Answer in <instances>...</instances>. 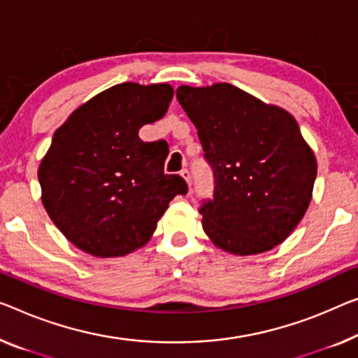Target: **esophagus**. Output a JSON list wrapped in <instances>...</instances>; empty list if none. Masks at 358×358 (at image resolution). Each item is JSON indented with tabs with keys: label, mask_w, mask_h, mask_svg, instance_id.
Wrapping results in <instances>:
<instances>
[{
	"label": "esophagus",
	"mask_w": 358,
	"mask_h": 358,
	"mask_svg": "<svg viewBox=\"0 0 358 358\" xmlns=\"http://www.w3.org/2000/svg\"><path fill=\"white\" fill-rule=\"evenodd\" d=\"M180 175L181 177H183V180L186 181V183H188V186H191V173H189V170H186V169H183L180 172Z\"/></svg>",
	"instance_id": "34e87169"
}]
</instances>
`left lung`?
I'll list each match as a JSON object with an SVG mask.
<instances>
[{
	"label": "left lung",
	"instance_id": "obj_1",
	"mask_svg": "<svg viewBox=\"0 0 358 358\" xmlns=\"http://www.w3.org/2000/svg\"><path fill=\"white\" fill-rule=\"evenodd\" d=\"M177 99L215 181L213 199L199 209L207 236L234 255L278 246L306 215L317 178L294 117L230 83L181 85Z\"/></svg>",
	"mask_w": 358,
	"mask_h": 358
}]
</instances>
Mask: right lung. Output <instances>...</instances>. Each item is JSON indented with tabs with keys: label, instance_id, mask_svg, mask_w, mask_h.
Returning a JSON list of instances; mask_svg holds the SVG:
<instances>
[{
	"label": "right lung",
	"instance_id": "add662e5",
	"mask_svg": "<svg viewBox=\"0 0 358 358\" xmlns=\"http://www.w3.org/2000/svg\"><path fill=\"white\" fill-rule=\"evenodd\" d=\"M169 83L125 82L67 117L41 159V202L73 246L94 257H122L151 239L169 202L186 194L180 175H165V141L138 131L162 119Z\"/></svg>",
	"mask_w": 358,
	"mask_h": 358
}]
</instances>
